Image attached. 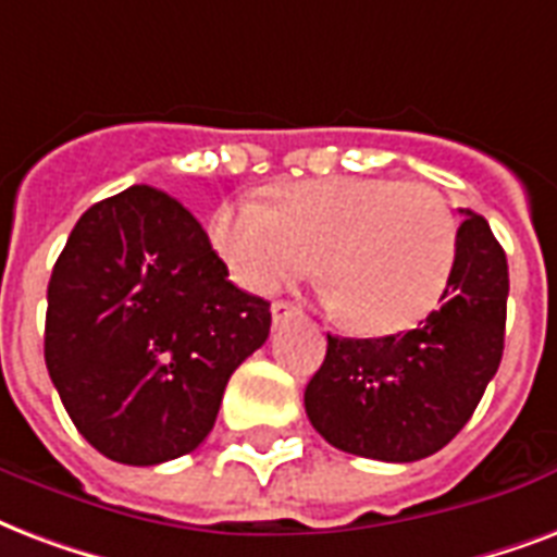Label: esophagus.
I'll list each match as a JSON object with an SVG mask.
<instances>
[{
    "label": "esophagus",
    "mask_w": 557,
    "mask_h": 557,
    "mask_svg": "<svg viewBox=\"0 0 557 557\" xmlns=\"http://www.w3.org/2000/svg\"><path fill=\"white\" fill-rule=\"evenodd\" d=\"M300 315V307H295L292 300H274L271 304V318H274V326L283 324V321H288V318Z\"/></svg>",
    "instance_id": "obj_1"
}]
</instances>
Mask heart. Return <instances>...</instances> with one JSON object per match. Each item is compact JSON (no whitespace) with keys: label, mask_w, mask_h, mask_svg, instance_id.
Here are the masks:
<instances>
[{"label":"heart","mask_w":557,"mask_h":557,"mask_svg":"<svg viewBox=\"0 0 557 557\" xmlns=\"http://www.w3.org/2000/svg\"><path fill=\"white\" fill-rule=\"evenodd\" d=\"M233 280L271 295L321 271L333 307L362 335L409 330L438 307L456 269L458 219L420 181L342 175L274 189V207L236 201L212 215Z\"/></svg>","instance_id":"obj_1"}]
</instances>
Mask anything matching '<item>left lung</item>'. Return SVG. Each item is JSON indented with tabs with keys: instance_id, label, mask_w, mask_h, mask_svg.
Masks as SVG:
<instances>
[{
	"instance_id": "1",
	"label": "left lung",
	"mask_w": 557,
	"mask_h": 557,
	"mask_svg": "<svg viewBox=\"0 0 557 557\" xmlns=\"http://www.w3.org/2000/svg\"><path fill=\"white\" fill-rule=\"evenodd\" d=\"M465 212L456 269L441 307L403 335H326L304 403L335 449L418 461L447 447L476 411L503 362L508 262L491 224Z\"/></svg>"
}]
</instances>
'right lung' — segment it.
Segmentation results:
<instances>
[{
  "mask_svg": "<svg viewBox=\"0 0 557 557\" xmlns=\"http://www.w3.org/2000/svg\"><path fill=\"white\" fill-rule=\"evenodd\" d=\"M46 297V368L63 409L119 465L193 453L271 330L269 300L233 286L198 219L154 186L81 215Z\"/></svg>",
  "mask_w": 557,
  "mask_h": 557,
  "instance_id": "obj_1",
  "label": "right lung"
}]
</instances>
